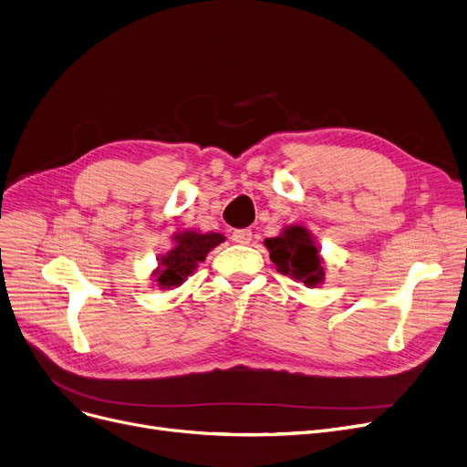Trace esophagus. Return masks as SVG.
Returning a JSON list of instances; mask_svg holds the SVG:
<instances>
[{
  "instance_id": "1",
  "label": "esophagus",
  "mask_w": 467,
  "mask_h": 467,
  "mask_svg": "<svg viewBox=\"0 0 467 467\" xmlns=\"http://www.w3.org/2000/svg\"><path fill=\"white\" fill-rule=\"evenodd\" d=\"M233 240L236 242V244H250L252 231L250 229H236L233 233Z\"/></svg>"
}]
</instances>
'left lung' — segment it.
<instances>
[{
	"label": "left lung",
	"mask_w": 467,
	"mask_h": 467,
	"mask_svg": "<svg viewBox=\"0 0 467 467\" xmlns=\"http://www.w3.org/2000/svg\"><path fill=\"white\" fill-rule=\"evenodd\" d=\"M265 246L278 273L315 288L324 278L322 259L311 233L301 225H290L278 236L267 238Z\"/></svg>",
	"instance_id": "1"
}]
</instances>
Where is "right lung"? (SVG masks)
Wrapping results in <instances>:
<instances>
[{
	"instance_id": "add662e5",
	"label": "right lung",
	"mask_w": 467,
	"mask_h": 467,
	"mask_svg": "<svg viewBox=\"0 0 467 467\" xmlns=\"http://www.w3.org/2000/svg\"><path fill=\"white\" fill-rule=\"evenodd\" d=\"M175 246L166 254L160 255L158 269L154 271L156 284L161 290L177 288L192 275L198 263L206 259L210 250L219 246L225 236L219 233H194L183 231L173 236Z\"/></svg>"
}]
</instances>
